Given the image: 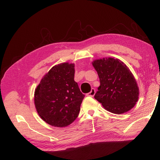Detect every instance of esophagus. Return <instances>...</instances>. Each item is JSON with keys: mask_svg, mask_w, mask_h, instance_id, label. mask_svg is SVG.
<instances>
[{"mask_svg": "<svg viewBox=\"0 0 160 160\" xmlns=\"http://www.w3.org/2000/svg\"><path fill=\"white\" fill-rule=\"evenodd\" d=\"M95 93H96L95 89L92 88L91 91H90V92H89V93H88V94H87V96H88V97H93L94 96Z\"/></svg>", "mask_w": 160, "mask_h": 160, "instance_id": "esophagus-1", "label": "esophagus"}]
</instances>
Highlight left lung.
Here are the masks:
<instances>
[{
    "instance_id": "1",
    "label": "left lung",
    "mask_w": 160,
    "mask_h": 160,
    "mask_svg": "<svg viewBox=\"0 0 160 160\" xmlns=\"http://www.w3.org/2000/svg\"><path fill=\"white\" fill-rule=\"evenodd\" d=\"M92 65L100 81L95 99L107 110L116 114L132 109L138 101V88L126 65L113 58L95 60Z\"/></svg>"
}]
</instances>
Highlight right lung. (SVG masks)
Returning <instances> with one entry per match:
<instances>
[{"label": "right lung", "mask_w": 160, "mask_h": 160, "mask_svg": "<svg viewBox=\"0 0 160 160\" xmlns=\"http://www.w3.org/2000/svg\"><path fill=\"white\" fill-rule=\"evenodd\" d=\"M74 66L68 63L54 66L36 89L34 102L37 112L52 126H68L79 115L85 95L74 80Z\"/></svg>", "instance_id": "obj_1"}]
</instances>
